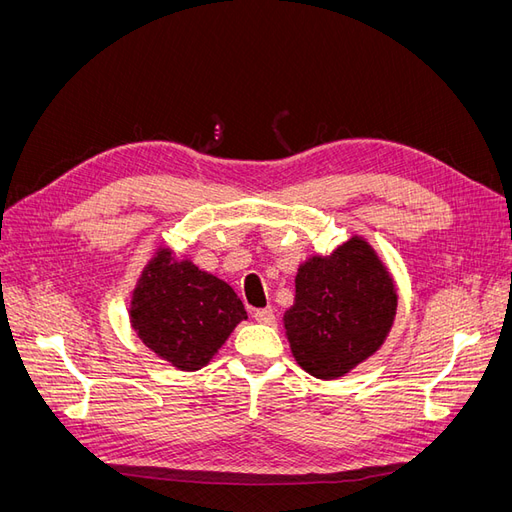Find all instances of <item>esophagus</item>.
Masks as SVG:
<instances>
[{"label":"esophagus","mask_w":512,"mask_h":512,"mask_svg":"<svg viewBox=\"0 0 512 512\" xmlns=\"http://www.w3.org/2000/svg\"><path fill=\"white\" fill-rule=\"evenodd\" d=\"M254 318L262 324H273L275 322V312L273 307H265V309H256L254 312Z\"/></svg>","instance_id":"34e87169"}]
</instances>
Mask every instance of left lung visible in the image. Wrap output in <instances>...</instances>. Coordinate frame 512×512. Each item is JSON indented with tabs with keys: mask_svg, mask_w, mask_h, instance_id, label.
<instances>
[{
	"mask_svg": "<svg viewBox=\"0 0 512 512\" xmlns=\"http://www.w3.org/2000/svg\"><path fill=\"white\" fill-rule=\"evenodd\" d=\"M284 327L297 363L316 378L348 374L389 335L397 290L371 245L352 237L331 256H312L294 280Z\"/></svg>",
	"mask_w": 512,
	"mask_h": 512,
	"instance_id": "obj_1",
	"label": "left lung"
}]
</instances>
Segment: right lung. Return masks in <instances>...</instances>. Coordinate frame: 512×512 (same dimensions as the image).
<instances>
[{
    "mask_svg": "<svg viewBox=\"0 0 512 512\" xmlns=\"http://www.w3.org/2000/svg\"><path fill=\"white\" fill-rule=\"evenodd\" d=\"M245 318L235 290L170 250L151 258L130 307L143 344L183 371L205 367Z\"/></svg>",
    "mask_w": 512,
    "mask_h": 512,
    "instance_id": "right-lung-1",
    "label": "right lung"
}]
</instances>
